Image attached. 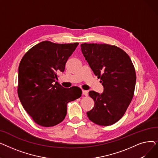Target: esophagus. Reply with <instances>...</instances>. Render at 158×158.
Returning <instances> with one entry per match:
<instances>
[{"instance_id":"esophagus-1","label":"esophagus","mask_w":158,"mask_h":158,"mask_svg":"<svg viewBox=\"0 0 158 158\" xmlns=\"http://www.w3.org/2000/svg\"><path fill=\"white\" fill-rule=\"evenodd\" d=\"M82 95H83L88 96V91H86V90H83V89H82Z\"/></svg>"}]
</instances>
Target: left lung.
<instances>
[{
    "label": "left lung",
    "mask_w": 158,
    "mask_h": 158,
    "mask_svg": "<svg viewBox=\"0 0 158 158\" xmlns=\"http://www.w3.org/2000/svg\"><path fill=\"white\" fill-rule=\"evenodd\" d=\"M81 47L104 87L101 94L89 92L95 104L87 116L98 125L111 126L123 117L133 97L136 80L134 65L128 54L115 45L85 43Z\"/></svg>",
    "instance_id": "1"
}]
</instances>
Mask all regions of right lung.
Returning a JSON list of instances; mask_svg holds the SVG:
<instances>
[{
    "mask_svg": "<svg viewBox=\"0 0 158 158\" xmlns=\"http://www.w3.org/2000/svg\"><path fill=\"white\" fill-rule=\"evenodd\" d=\"M79 43L60 44L44 41L32 47L19 67L18 95L24 110L38 125L52 127L61 122L66 104L82 94L78 87L65 88L57 79Z\"/></svg>",
    "mask_w": 158,
    "mask_h": 158,
    "instance_id": "1",
    "label": "right lung"
}]
</instances>
